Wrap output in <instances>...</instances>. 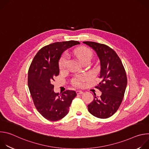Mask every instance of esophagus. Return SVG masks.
Instances as JSON below:
<instances>
[{
  "label": "esophagus",
  "instance_id": "1",
  "mask_svg": "<svg viewBox=\"0 0 149 149\" xmlns=\"http://www.w3.org/2000/svg\"><path fill=\"white\" fill-rule=\"evenodd\" d=\"M83 93H83L82 91H80V90L77 91V94H83Z\"/></svg>",
  "mask_w": 149,
  "mask_h": 149
}]
</instances>
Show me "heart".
<instances>
[{"label":"heart","instance_id":"heart-1","mask_svg":"<svg viewBox=\"0 0 149 149\" xmlns=\"http://www.w3.org/2000/svg\"><path fill=\"white\" fill-rule=\"evenodd\" d=\"M75 55L78 58V59L81 61V63L84 62H90L91 56L92 53L87 48L81 47L78 48L75 51ZM67 62V58L66 55H63L59 60V68L60 70H62L66 66V63ZM87 77L86 76H80L75 78L73 80V83L76 86H81L82 82L86 80Z\"/></svg>","mask_w":149,"mask_h":149}]
</instances>
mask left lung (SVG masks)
<instances>
[{
    "label": "left lung",
    "instance_id": "8db88e82",
    "mask_svg": "<svg viewBox=\"0 0 149 149\" xmlns=\"http://www.w3.org/2000/svg\"><path fill=\"white\" fill-rule=\"evenodd\" d=\"M92 48L100 61L99 78L101 81L96 87L101 93L100 98L94 94L93 101L88 105V111L100 118H107L118 109L123 101L127 79L124 68L116 52L104 44L86 41Z\"/></svg>",
    "mask_w": 149,
    "mask_h": 149
}]
</instances>
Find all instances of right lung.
Instances as JSON below:
<instances>
[{
    "instance_id": "add662e5",
    "label": "right lung",
    "mask_w": 149,
    "mask_h": 149,
    "mask_svg": "<svg viewBox=\"0 0 149 149\" xmlns=\"http://www.w3.org/2000/svg\"><path fill=\"white\" fill-rule=\"evenodd\" d=\"M78 41L58 42L42 48L35 56L28 71V84L34 105L46 119L57 121L64 117L77 93L67 90L61 94L54 91L55 77L59 74V60L62 54Z\"/></svg>"
}]
</instances>
